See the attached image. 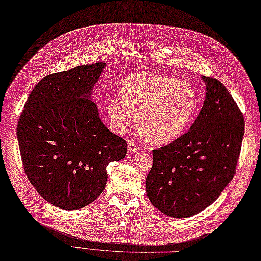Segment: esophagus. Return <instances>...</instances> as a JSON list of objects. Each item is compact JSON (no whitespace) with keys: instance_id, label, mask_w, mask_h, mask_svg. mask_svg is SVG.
Listing matches in <instances>:
<instances>
[{"instance_id":"34e87169","label":"esophagus","mask_w":261,"mask_h":261,"mask_svg":"<svg viewBox=\"0 0 261 261\" xmlns=\"http://www.w3.org/2000/svg\"><path fill=\"white\" fill-rule=\"evenodd\" d=\"M141 150L140 144L136 141H130L129 142V152H138Z\"/></svg>"}]
</instances>
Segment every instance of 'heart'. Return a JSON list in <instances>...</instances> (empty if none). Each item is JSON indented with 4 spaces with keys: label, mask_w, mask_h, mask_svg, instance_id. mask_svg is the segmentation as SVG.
Listing matches in <instances>:
<instances>
[{
    "label": "heart",
    "mask_w": 261,
    "mask_h": 261,
    "mask_svg": "<svg viewBox=\"0 0 261 261\" xmlns=\"http://www.w3.org/2000/svg\"><path fill=\"white\" fill-rule=\"evenodd\" d=\"M121 93L109 101L113 127L121 131L136 120L138 113L142 134L155 143L180 137L197 110V95L189 83L150 72L131 74Z\"/></svg>",
    "instance_id": "heart-1"
}]
</instances>
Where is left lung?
<instances>
[{
	"instance_id": "left-lung-1",
	"label": "left lung",
	"mask_w": 261,
	"mask_h": 261,
	"mask_svg": "<svg viewBox=\"0 0 261 261\" xmlns=\"http://www.w3.org/2000/svg\"><path fill=\"white\" fill-rule=\"evenodd\" d=\"M206 96L190 129L158 149L146 178L151 204L170 217L203 211L233 179L244 117L224 84L203 76Z\"/></svg>"
}]
</instances>
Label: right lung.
<instances>
[{"label": "right lung", "instance_id": "obj_1", "mask_svg": "<svg viewBox=\"0 0 261 261\" xmlns=\"http://www.w3.org/2000/svg\"><path fill=\"white\" fill-rule=\"evenodd\" d=\"M98 62L50 74L37 83L17 124L28 179L47 202L63 210L90 204L105 188L106 167L128 151L85 96L104 70Z\"/></svg>", "mask_w": 261, "mask_h": 261}]
</instances>
